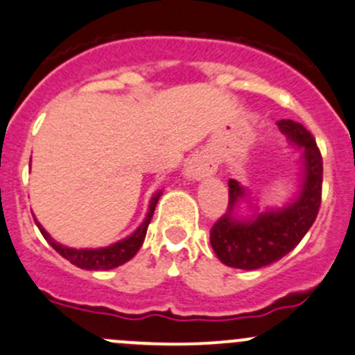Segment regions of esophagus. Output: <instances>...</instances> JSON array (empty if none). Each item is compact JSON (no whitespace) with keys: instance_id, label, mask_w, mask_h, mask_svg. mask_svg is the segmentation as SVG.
Wrapping results in <instances>:
<instances>
[{"instance_id":"esophagus-1","label":"esophagus","mask_w":355,"mask_h":355,"mask_svg":"<svg viewBox=\"0 0 355 355\" xmlns=\"http://www.w3.org/2000/svg\"><path fill=\"white\" fill-rule=\"evenodd\" d=\"M216 171V164L208 154L198 153L189 159L187 166H185V175L194 180H201V178L209 177Z\"/></svg>"}]
</instances>
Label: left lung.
Instances as JSON below:
<instances>
[{"instance_id": "1", "label": "left lung", "mask_w": 355, "mask_h": 355, "mask_svg": "<svg viewBox=\"0 0 355 355\" xmlns=\"http://www.w3.org/2000/svg\"><path fill=\"white\" fill-rule=\"evenodd\" d=\"M291 144L304 149V180L291 205L258 213L250 220L232 216L234 206L246 196L239 182L229 180V211L211 227L209 243L220 261L234 269L254 270L290 253L315 222L322 194V156L312 133L291 119L277 121Z\"/></svg>"}]
</instances>
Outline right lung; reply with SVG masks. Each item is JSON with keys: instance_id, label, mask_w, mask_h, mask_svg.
Masks as SVG:
<instances>
[{"instance_id": "obj_1", "label": "right lung", "mask_w": 355, "mask_h": 355, "mask_svg": "<svg viewBox=\"0 0 355 355\" xmlns=\"http://www.w3.org/2000/svg\"><path fill=\"white\" fill-rule=\"evenodd\" d=\"M159 196L161 192H156L150 199V205H149V213H147L146 220L140 223L139 229L132 234V236L125 237L123 241H118V243L111 244L107 248H98V250H76V248H67L64 244L57 243L55 239H51L50 234L41 227V223L34 218L36 222L37 229L41 230L44 239L48 241L51 248L57 251L58 254L65 258V260L71 261L72 265L79 267V269H86V270H109V269H114V267H119V265L126 263L128 260H132L133 257L137 254V251L140 250L142 246L144 239H146V234H147V227H149L150 218L154 215V209H156L157 201H159Z\"/></svg>"}]
</instances>
